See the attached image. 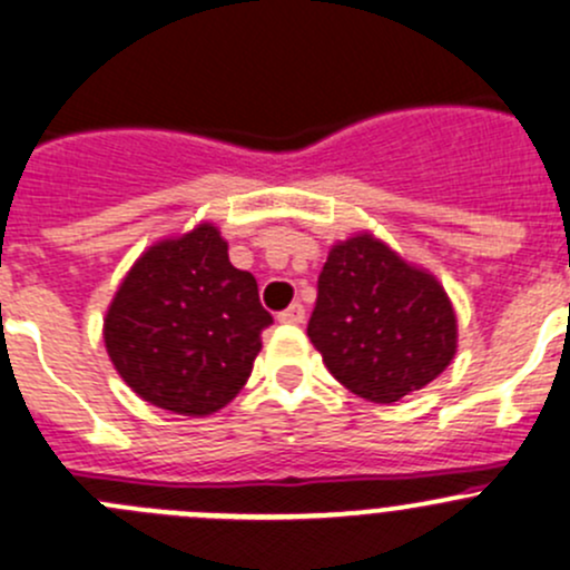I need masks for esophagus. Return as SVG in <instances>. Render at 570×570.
<instances>
[{
	"label": "esophagus",
	"mask_w": 570,
	"mask_h": 570,
	"mask_svg": "<svg viewBox=\"0 0 570 570\" xmlns=\"http://www.w3.org/2000/svg\"><path fill=\"white\" fill-rule=\"evenodd\" d=\"M303 320H306V308H303V303H292L286 312L278 314V322H286V325H301Z\"/></svg>",
	"instance_id": "34e87169"
}]
</instances>
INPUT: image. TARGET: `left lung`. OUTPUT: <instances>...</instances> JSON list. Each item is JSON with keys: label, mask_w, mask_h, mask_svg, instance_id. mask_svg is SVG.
I'll return each instance as SVG.
<instances>
[{"label": "left lung", "mask_w": 570, "mask_h": 570, "mask_svg": "<svg viewBox=\"0 0 570 570\" xmlns=\"http://www.w3.org/2000/svg\"><path fill=\"white\" fill-rule=\"evenodd\" d=\"M308 338L342 386L386 405L450 366L458 325L433 275L361 234L333 245L317 281Z\"/></svg>", "instance_id": "obj_1"}]
</instances>
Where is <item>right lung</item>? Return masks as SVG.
<instances>
[{
	"label": "right lung",
	"instance_id": "obj_1",
	"mask_svg": "<svg viewBox=\"0 0 570 570\" xmlns=\"http://www.w3.org/2000/svg\"><path fill=\"white\" fill-rule=\"evenodd\" d=\"M269 325L256 278L234 267L220 232L200 223L137 258L107 312L105 344L131 392L206 416L248 383Z\"/></svg>",
	"mask_w": 570,
	"mask_h": 570
}]
</instances>
